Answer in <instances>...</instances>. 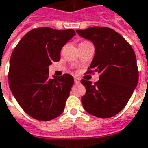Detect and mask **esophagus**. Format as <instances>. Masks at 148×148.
Masks as SVG:
<instances>
[{
    "label": "esophagus",
    "instance_id": "1",
    "mask_svg": "<svg viewBox=\"0 0 148 148\" xmlns=\"http://www.w3.org/2000/svg\"><path fill=\"white\" fill-rule=\"evenodd\" d=\"M74 82L75 83H80V79L78 77H74Z\"/></svg>",
    "mask_w": 148,
    "mask_h": 148
}]
</instances>
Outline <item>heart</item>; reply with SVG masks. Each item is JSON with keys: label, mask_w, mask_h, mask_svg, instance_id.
Masks as SVG:
<instances>
[{"label": "heart", "mask_w": 148, "mask_h": 148, "mask_svg": "<svg viewBox=\"0 0 148 148\" xmlns=\"http://www.w3.org/2000/svg\"><path fill=\"white\" fill-rule=\"evenodd\" d=\"M86 42H81L80 44H83V43H86Z\"/></svg>", "instance_id": "heart-1"}]
</instances>
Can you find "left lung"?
Returning a JSON list of instances; mask_svg holds the SVG:
<instances>
[{
	"mask_svg": "<svg viewBox=\"0 0 148 148\" xmlns=\"http://www.w3.org/2000/svg\"><path fill=\"white\" fill-rule=\"evenodd\" d=\"M76 32L95 45L90 68L99 74L95 84L81 81L86 89L82 98V106L95 117H112L124 108L138 85L135 52L123 36L110 28L95 26Z\"/></svg>",
	"mask_w": 148,
	"mask_h": 148,
	"instance_id": "left-lung-1",
	"label": "left lung"
}]
</instances>
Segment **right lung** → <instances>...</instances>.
I'll return each instance as SVG.
<instances>
[{"label":"right lung","instance_id":"add662e5","mask_svg":"<svg viewBox=\"0 0 148 148\" xmlns=\"http://www.w3.org/2000/svg\"><path fill=\"white\" fill-rule=\"evenodd\" d=\"M75 35L73 29L43 27L21 38L9 61V84L16 102L35 119L49 121L63 112L74 77H49V66L60 60L61 50Z\"/></svg>","mask_w":148,"mask_h":148}]
</instances>
